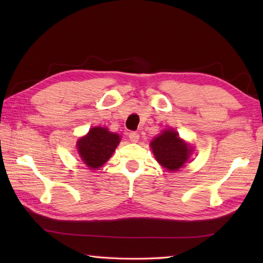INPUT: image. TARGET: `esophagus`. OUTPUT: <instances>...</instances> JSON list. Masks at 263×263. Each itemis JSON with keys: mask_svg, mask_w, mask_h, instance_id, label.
Returning a JSON list of instances; mask_svg holds the SVG:
<instances>
[{"mask_svg": "<svg viewBox=\"0 0 263 263\" xmlns=\"http://www.w3.org/2000/svg\"><path fill=\"white\" fill-rule=\"evenodd\" d=\"M128 138H130V141L138 142L140 136H139V133H137V132H130L128 133Z\"/></svg>", "mask_w": 263, "mask_h": 263, "instance_id": "obj_1", "label": "esophagus"}]
</instances>
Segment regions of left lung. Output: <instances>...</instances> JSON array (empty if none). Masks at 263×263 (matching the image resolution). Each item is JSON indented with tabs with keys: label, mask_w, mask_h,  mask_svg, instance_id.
Returning a JSON list of instances; mask_svg holds the SVG:
<instances>
[{
	"label": "left lung",
	"mask_w": 263,
	"mask_h": 263,
	"mask_svg": "<svg viewBox=\"0 0 263 263\" xmlns=\"http://www.w3.org/2000/svg\"><path fill=\"white\" fill-rule=\"evenodd\" d=\"M152 148L158 163L168 171H177L191 155L189 144L178 138L174 130H166L152 141Z\"/></svg>",
	"instance_id": "1"
}]
</instances>
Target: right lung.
Wrapping results in <instances>:
<instances>
[{
	"label": "right lung",
	"instance_id": "right-lung-1",
	"mask_svg": "<svg viewBox=\"0 0 263 263\" xmlns=\"http://www.w3.org/2000/svg\"><path fill=\"white\" fill-rule=\"evenodd\" d=\"M120 137L106 127H92L86 137L79 139L77 146L80 157L89 168H99L113 155Z\"/></svg>",
	"mask_w": 263,
	"mask_h": 263
}]
</instances>
